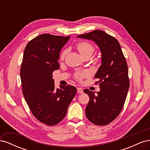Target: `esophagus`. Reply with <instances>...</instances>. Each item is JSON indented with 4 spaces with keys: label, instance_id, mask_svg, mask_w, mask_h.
Returning a JSON list of instances; mask_svg holds the SVG:
<instances>
[{
    "label": "esophagus",
    "instance_id": "esophagus-1",
    "mask_svg": "<svg viewBox=\"0 0 150 150\" xmlns=\"http://www.w3.org/2000/svg\"><path fill=\"white\" fill-rule=\"evenodd\" d=\"M77 92H78V93H79V94H81V93H83V90L82 88H77Z\"/></svg>",
    "mask_w": 150,
    "mask_h": 150
}]
</instances>
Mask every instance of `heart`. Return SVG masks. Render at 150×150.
Here are the masks:
<instances>
[{
	"mask_svg": "<svg viewBox=\"0 0 150 150\" xmlns=\"http://www.w3.org/2000/svg\"><path fill=\"white\" fill-rule=\"evenodd\" d=\"M76 48L78 51L80 53L83 57L86 56H91L92 54L95 51V49L93 45L88 42L86 41H81L79 42L76 45ZM66 51H63L60 56V59L61 60H63L66 56ZM90 75V73L88 71H79L76 72L74 75V78L78 80V81H81L84 78H87Z\"/></svg>",
	"mask_w": 150,
	"mask_h": 150,
	"instance_id": "heart-1",
	"label": "heart"
}]
</instances>
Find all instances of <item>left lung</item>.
<instances>
[{
  "instance_id": "8db88e82",
  "label": "left lung",
  "mask_w": 150,
  "mask_h": 150,
  "mask_svg": "<svg viewBox=\"0 0 150 150\" xmlns=\"http://www.w3.org/2000/svg\"><path fill=\"white\" fill-rule=\"evenodd\" d=\"M78 37L93 40L101 49V65L94 76L100 91L84 90L89 97L86 116L94 125H107L120 115L126 98L129 80L126 59L117 40L105 32L94 30Z\"/></svg>"
}]
</instances>
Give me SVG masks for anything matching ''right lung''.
I'll list each match as a JSON object with an SVG mask.
<instances>
[{"label":"right lung","instance_id":"right-lung-1","mask_svg":"<svg viewBox=\"0 0 150 150\" xmlns=\"http://www.w3.org/2000/svg\"><path fill=\"white\" fill-rule=\"evenodd\" d=\"M69 38L43 34L30 40L24 50L20 73L22 93L34 116L47 126L64 119L77 93L71 85L56 89L52 78L53 71L59 69L60 51Z\"/></svg>","mask_w":150,"mask_h":150}]
</instances>
